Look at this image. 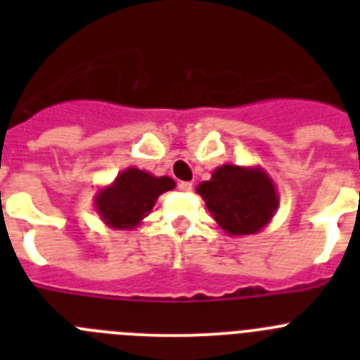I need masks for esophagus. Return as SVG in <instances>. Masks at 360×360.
Listing matches in <instances>:
<instances>
[{
  "label": "esophagus",
  "mask_w": 360,
  "mask_h": 360,
  "mask_svg": "<svg viewBox=\"0 0 360 360\" xmlns=\"http://www.w3.org/2000/svg\"><path fill=\"white\" fill-rule=\"evenodd\" d=\"M178 189L182 191V193H191V191H193V184H191V182H180V184H178Z\"/></svg>",
  "instance_id": "obj_1"
}]
</instances>
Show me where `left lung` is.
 I'll return each mask as SVG.
<instances>
[{
  "label": "left lung",
  "instance_id": "left-lung-1",
  "mask_svg": "<svg viewBox=\"0 0 360 360\" xmlns=\"http://www.w3.org/2000/svg\"><path fill=\"white\" fill-rule=\"evenodd\" d=\"M196 193L229 236L259 232L274 218L279 205L278 189L259 165H219L211 180L196 187Z\"/></svg>",
  "mask_w": 360,
  "mask_h": 360
}]
</instances>
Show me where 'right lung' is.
<instances>
[{"label":"right lung","instance_id":"add662e5","mask_svg":"<svg viewBox=\"0 0 360 360\" xmlns=\"http://www.w3.org/2000/svg\"><path fill=\"white\" fill-rule=\"evenodd\" d=\"M174 186L171 176H155L148 171L128 167L95 195V211L110 229L133 231L151 212L158 196Z\"/></svg>","mask_w":360,"mask_h":360}]
</instances>
